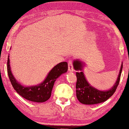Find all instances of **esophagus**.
Wrapping results in <instances>:
<instances>
[{
    "label": "esophagus",
    "instance_id": "esophagus-1",
    "mask_svg": "<svg viewBox=\"0 0 129 129\" xmlns=\"http://www.w3.org/2000/svg\"><path fill=\"white\" fill-rule=\"evenodd\" d=\"M69 70L70 72H73V63H72V60H69Z\"/></svg>",
    "mask_w": 129,
    "mask_h": 129
}]
</instances>
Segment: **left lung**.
Segmentation results:
<instances>
[{
    "instance_id": "8db88e82",
    "label": "left lung",
    "mask_w": 129,
    "mask_h": 129,
    "mask_svg": "<svg viewBox=\"0 0 129 129\" xmlns=\"http://www.w3.org/2000/svg\"><path fill=\"white\" fill-rule=\"evenodd\" d=\"M73 65L74 69L78 72H76V97L81 103L86 105H93L103 103L112 96L116 91L120 80L122 63L116 82L112 88L106 90L98 89L88 83L84 73V68L85 67L84 62L79 59L74 60Z\"/></svg>"
}]
</instances>
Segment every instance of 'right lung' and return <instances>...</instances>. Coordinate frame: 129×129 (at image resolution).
Here are the masks:
<instances>
[{"label": "right lung", "instance_id": "obj_1", "mask_svg": "<svg viewBox=\"0 0 129 129\" xmlns=\"http://www.w3.org/2000/svg\"><path fill=\"white\" fill-rule=\"evenodd\" d=\"M8 57L7 72L11 83L16 91L26 100L36 103H44L51 96V91L55 81L60 75L66 73L68 70V63L66 62L59 63L48 73L45 79L41 83L36 85L24 86L20 84L13 76Z\"/></svg>", "mask_w": 129, "mask_h": 129}]
</instances>
